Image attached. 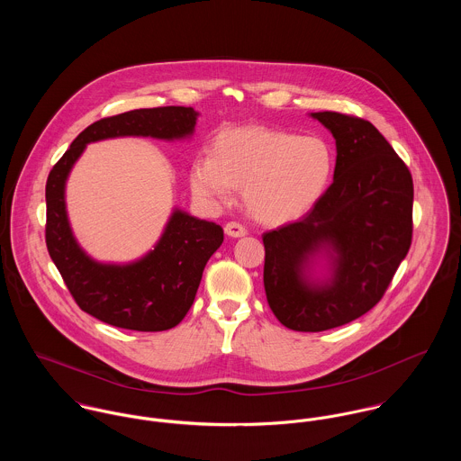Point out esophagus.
Wrapping results in <instances>:
<instances>
[{"label":"esophagus","mask_w":461,"mask_h":461,"mask_svg":"<svg viewBox=\"0 0 461 461\" xmlns=\"http://www.w3.org/2000/svg\"><path fill=\"white\" fill-rule=\"evenodd\" d=\"M225 234L230 238H241L247 234V227L240 221H229L225 223Z\"/></svg>","instance_id":"esophagus-1"}]
</instances>
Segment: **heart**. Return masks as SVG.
<instances>
[{"label": "heart", "instance_id": "1", "mask_svg": "<svg viewBox=\"0 0 461 461\" xmlns=\"http://www.w3.org/2000/svg\"><path fill=\"white\" fill-rule=\"evenodd\" d=\"M333 150L321 136H296L267 128H238L216 136L212 154L192 167L198 197L220 200L245 190L249 211L266 223L303 216L325 194Z\"/></svg>", "mask_w": 461, "mask_h": 461}]
</instances>
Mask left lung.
Returning <instances> with one entry per match:
<instances>
[{"label": "left lung", "mask_w": 461, "mask_h": 461, "mask_svg": "<svg viewBox=\"0 0 461 461\" xmlns=\"http://www.w3.org/2000/svg\"><path fill=\"white\" fill-rule=\"evenodd\" d=\"M337 145L333 183L298 221L264 232V291L276 320L323 331L371 311L385 294L413 232V181L404 161L369 121L312 113ZM330 246L334 275L311 285L308 258Z\"/></svg>", "instance_id": "1"}]
</instances>
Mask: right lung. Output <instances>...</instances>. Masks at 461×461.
Listing matches in <instances>:
<instances>
[{
    "instance_id": "right-lung-1",
    "label": "right lung",
    "mask_w": 461,
    "mask_h": 461,
    "mask_svg": "<svg viewBox=\"0 0 461 461\" xmlns=\"http://www.w3.org/2000/svg\"><path fill=\"white\" fill-rule=\"evenodd\" d=\"M197 112L186 106L132 110L101 119L79 132L46 183V245L77 307L117 329L161 331L188 314L202 271L223 241V229L176 211L156 249L128 266L94 263L77 247L67 221L64 188L74 161L90 141L115 136L183 138Z\"/></svg>"
}]
</instances>
